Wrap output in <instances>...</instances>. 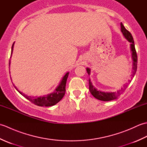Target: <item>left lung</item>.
<instances>
[{
  "label": "left lung",
  "mask_w": 147,
  "mask_h": 147,
  "mask_svg": "<svg viewBox=\"0 0 147 147\" xmlns=\"http://www.w3.org/2000/svg\"><path fill=\"white\" fill-rule=\"evenodd\" d=\"M121 32L123 33V36L125 37V38L129 42L131 43L130 48H131V57L133 60V71H132V74H131V79H133V78L134 77V76H135V74L136 72L137 61H138L136 52L135 50V43H134L133 38L131 35V34L130 32H128V31L125 28V27L124 26V25L122 23H121ZM86 71L90 75V69L87 67ZM131 80L129 81V83L131 82ZM127 86V85H126L125 86H124L123 88H121V90H119V91H117V92H102L100 90H98L96 88H95V86L92 85L91 80L89 79V90H90V93H92V95L94 96L95 98L102 101H110V100H112L114 99L117 98V96L119 95H121V93L126 90Z\"/></svg>",
  "instance_id": "left-lung-1"
}]
</instances>
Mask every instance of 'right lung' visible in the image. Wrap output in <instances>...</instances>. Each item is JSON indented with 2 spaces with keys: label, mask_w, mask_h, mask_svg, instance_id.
I'll return each instance as SVG.
<instances>
[{
  "label": "right lung",
  "mask_w": 147,
  "mask_h": 147,
  "mask_svg": "<svg viewBox=\"0 0 147 147\" xmlns=\"http://www.w3.org/2000/svg\"><path fill=\"white\" fill-rule=\"evenodd\" d=\"M14 44H12V49H11V55L12 51H13V48H14ZM11 61H9V65H10ZM69 75V73H67L65 74L64 76L62 78L61 82L59 83V86L56 88L55 91L48 94L47 95L44 96H28L25 94H24L20 91H19L16 86H14V88L16 89L17 91L24 96L26 99L28 100L30 102L33 103L34 104L38 106H45V107H50V106L54 105L55 104H57L63 98L64 95H65V85H66V82L67 79Z\"/></svg>",
  "instance_id": "add662e5"
}]
</instances>
